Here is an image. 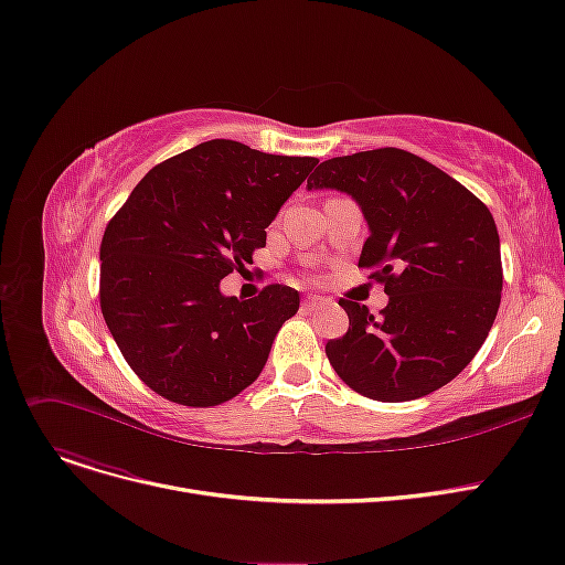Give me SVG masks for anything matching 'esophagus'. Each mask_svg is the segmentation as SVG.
Returning <instances> with one entry per match:
<instances>
[{
	"label": "esophagus",
	"mask_w": 565,
	"mask_h": 565,
	"mask_svg": "<svg viewBox=\"0 0 565 565\" xmlns=\"http://www.w3.org/2000/svg\"><path fill=\"white\" fill-rule=\"evenodd\" d=\"M324 306H332V301L324 299V297H318V295L303 299V308H306V310H320V308H324Z\"/></svg>",
	"instance_id": "34e87169"
}]
</instances>
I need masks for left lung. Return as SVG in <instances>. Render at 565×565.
<instances>
[{
	"label": "left lung",
	"instance_id": "obj_1",
	"mask_svg": "<svg viewBox=\"0 0 565 565\" xmlns=\"http://www.w3.org/2000/svg\"><path fill=\"white\" fill-rule=\"evenodd\" d=\"M308 191L348 193L369 238L358 266L379 268L381 316L341 299L350 327L324 345L355 393L408 402L439 391L472 362L489 337L502 291L493 215L460 182L404 149L329 159Z\"/></svg>",
	"mask_w": 565,
	"mask_h": 565
}]
</instances>
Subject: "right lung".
<instances>
[{"label":"right lung","mask_w":565,"mask_h":565,"mask_svg":"<svg viewBox=\"0 0 565 565\" xmlns=\"http://www.w3.org/2000/svg\"><path fill=\"white\" fill-rule=\"evenodd\" d=\"M316 166L210 140L151 168L107 224L103 316L153 393L215 406L257 381L299 291L268 285L241 301L220 282L266 245V226Z\"/></svg>","instance_id":"right-lung-1"}]
</instances>
